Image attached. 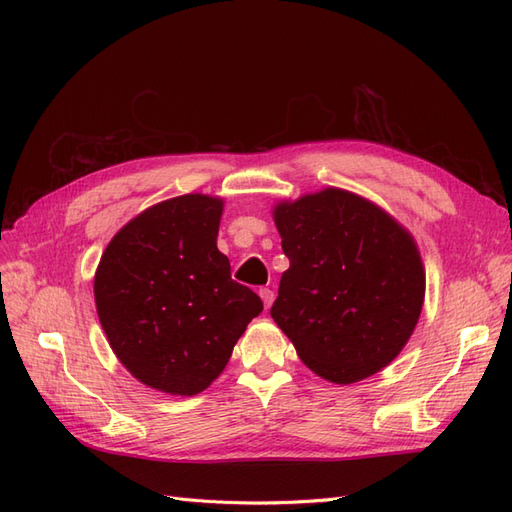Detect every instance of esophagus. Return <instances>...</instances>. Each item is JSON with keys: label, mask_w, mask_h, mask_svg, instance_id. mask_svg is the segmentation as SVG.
Masks as SVG:
<instances>
[{"label": "esophagus", "mask_w": 512, "mask_h": 512, "mask_svg": "<svg viewBox=\"0 0 512 512\" xmlns=\"http://www.w3.org/2000/svg\"><path fill=\"white\" fill-rule=\"evenodd\" d=\"M260 299H262V303H265V307L269 309L273 299H275V292L271 288H260Z\"/></svg>", "instance_id": "34e87169"}]
</instances>
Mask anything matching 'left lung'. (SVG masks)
Listing matches in <instances>:
<instances>
[{"mask_svg":"<svg viewBox=\"0 0 512 512\" xmlns=\"http://www.w3.org/2000/svg\"><path fill=\"white\" fill-rule=\"evenodd\" d=\"M273 218L290 267L271 318L299 359L335 384L389 365L425 299V269L410 232L378 205L337 188L280 203Z\"/></svg>","mask_w":512,"mask_h":512,"instance_id":"8db88e82","label":"left lung"}]
</instances>
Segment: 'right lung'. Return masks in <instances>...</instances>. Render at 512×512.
<instances>
[{"label":"right lung","mask_w":512,"mask_h":512,"mask_svg":"<svg viewBox=\"0 0 512 512\" xmlns=\"http://www.w3.org/2000/svg\"><path fill=\"white\" fill-rule=\"evenodd\" d=\"M222 209L205 194L153 205L117 232L96 271L108 344L136 380L168 395L205 391L262 312L218 250Z\"/></svg>","instance_id":"1"}]
</instances>
